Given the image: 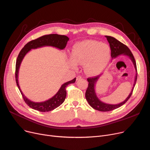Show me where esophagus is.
I'll list each match as a JSON object with an SVG mask.
<instances>
[{
    "label": "esophagus",
    "instance_id": "obj_1",
    "mask_svg": "<svg viewBox=\"0 0 150 150\" xmlns=\"http://www.w3.org/2000/svg\"><path fill=\"white\" fill-rule=\"evenodd\" d=\"M81 78H82V77H81V76H78L76 77V81H78V80H81Z\"/></svg>",
    "mask_w": 150,
    "mask_h": 150
}]
</instances>
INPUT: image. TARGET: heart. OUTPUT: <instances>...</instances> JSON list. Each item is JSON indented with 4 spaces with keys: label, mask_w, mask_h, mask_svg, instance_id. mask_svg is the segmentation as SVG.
Returning <instances> with one entry per match:
<instances>
[{
    "label": "heart",
    "mask_w": 150,
    "mask_h": 150,
    "mask_svg": "<svg viewBox=\"0 0 150 150\" xmlns=\"http://www.w3.org/2000/svg\"><path fill=\"white\" fill-rule=\"evenodd\" d=\"M111 58L109 45L94 40H87L76 44L72 50L70 66L76 68V64L84 65L85 72L97 75L103 72Z\"/></svg>",
    "instance_id": "obj_1"
}]
</instances>
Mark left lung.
Returning <instances> with one entry per match:
<instances>
[{
    "label": "left lung",
    "instance_id": "1",
    "mask_svg": "<svg viewBox=\"0 0 150 150\" xmlns=\"http://www.w3.org/2000/svg\"><path fill=\"white\" fill-rule=\"evenodd\" d=\"M105 37L107 38V40L109 44L110 48H111L112 58V59L115 58L116 57L121 54L128 57L132 61L134 66V68L136 71V75L135 76L134 83L133 87L128 97L126 98L123 102H122V103L116 104V105H111V104H107V103H103V102H102L97 97L96 90H95V86L97 82L98 81V80H99V78L101 77V75H98L95 77L88 78V81L89 82V84H88V87L85 93V97H86V100L88 101V103L92 108L97 110V111H103V112L112 111V110L115 109L123 105L126 102L129 100V98L132 95L134 88L135 86V84L137 81V76L136 62L134 57L132 53H131V50L129 49L127 45L123 44V43H122L121 42H120L119 41H118L117 39H116L114 37L110 36H105Z\"/></svg>",
    "mask_w": 150,
    "mask_h": 150
}]
</instances>
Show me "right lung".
Wrapping results in <instances>:
<instances>
[{"mask_svg": "<svg viewBox=\"0 0 150 150\" xmlns=\"http://www.w3.org/2000/svg\"><path fill=\"white\" fill-rule=\"evenodd\" d=\"M69 40V38L64 35H59L57 34L44 35L36 39H35V40L30 41L21 50L16 60V81L17 86L22 94L23 100H24L27 105L31 108L40 112H49L59 106L64 101L66 97L67 92L66 88L69 84L71 83H74L76 81V78H75L72 80L63 84L61 86V88L57 93L51 98L42 102L32 101L28 99L24 96L19 84V70L23 58L25 57L26 54L31 49H36L45 46L53 47L59 50H63L66 47Z\"/></svg>", "mask_w": 150, "mask_h": 150, "instance_id": "right-lung-1", "label": "right lung"}]
</instances>
